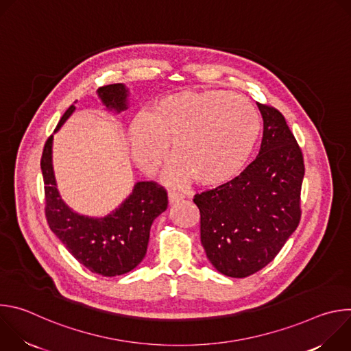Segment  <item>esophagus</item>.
<instances>
[{
	"label": "esophagus",
	"mask_w": 351,
	"mask_h": 351,
	"mask_svg": "<svg viewBox=\"0 0 351 351\" xmlns=\"http://www.w3.org/2000/svg\"><path fill=\"white\" fill-rule=\"evenodd\" d=\"M184 197L182 195V194H179V193H175V191H171L169 194H168V199H169V204L172 206V204H176V203H179L180 199H183Z\"/></svg>",
	"instance_id": "1"
}]
</instances>
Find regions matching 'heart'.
Returning a JSON list of instances; mask_svg holds the SVG:
<instances>
[{
	"label": "heart",
	"instance_id": "b5f03b06",
	"mask_svg": "<svg viewBox=\"0 0 351 351\" xmlns=\"http://www.w3.org/2000/svg\"><path fill=\"white\" fill-rule=\"evenodd\" d=\"M261 121L247 98L226 90L180 91L137 114L129 126L130 153L145 175H156L169 156L176 158L169 180L203 186L232 180L258 141Z\"/></svg>",
	"mask_w": 351,
	"mask_h": 351
}]
</instances>
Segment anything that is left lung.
<instances>
[{"label":"left lung","mask_w":351,"mask_h":351,"mask_svg":"<svg viewBox=\"0 0 351 351\" xmlns=\"http://www.w3.org/2000/svg\"><path fill=\"white\" fill-rule=\"evenodd\" d=\"M264 122L257 158L239 176L195 194L207 258L230 278H245L268 265L302 217L304 161L283 115L258 104Z\"/></svg>","instance_id":"left-lung-1"}]
</instances>
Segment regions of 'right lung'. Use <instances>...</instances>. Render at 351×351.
Here are the masks:
<instances>
[{
    "label": "right lung",
    "mask_w": 351,
    "mask_h": 351,
    "mask_svg": "<svg viewBox=\"0 0 351 351\" xmlns=\"http://www.w3.org/2000/svg\"><path fill=\"white\" fill-rule=\"evenodd\" d=\"M97 94L110 111L122 112L129 107L130 93L123 83L99 87ZM75 110V106L66 110L54 133ZM53 140L54 136H49L45 141L40 162L49 229L88 271L103 276H118L132 271L147 253L149 229L154 219L168 207L165 189L154 182H137L129 197L111 214L103 218L77 214L65 204L57 189Z\"/></svg>",
    "instance_id": "obj_1"
}]
</instances>
